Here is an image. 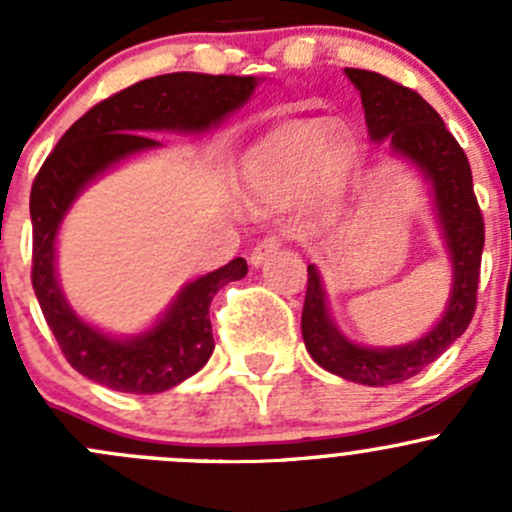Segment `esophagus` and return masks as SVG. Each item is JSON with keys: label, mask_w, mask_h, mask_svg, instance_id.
<instances>
[{"label": "esophagus", "mask_w": 512, "mask_h": 512, "mask_svg": "<svg viewBox=\"0 0 512 512\" xmlns=\"http://www.w3.org/2000/svg\"><path fill=\"white\" fill-rule=\"evenodd\" d=\"M277 250H280V237H265V240L257 242V245L252 247V252H250V265H252V267L265 265V262L270 260V257L275 255Z\"/></svg>", "instance_id": "1"}]
</instances>
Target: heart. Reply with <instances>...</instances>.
I'll return each mask as SVG.
<instances>
[{
    "instance_id": "heart-1",
    "label": "heart",
    "mask_w": 512,
    "mask_h": 512,
    "mask_svg": "<svg viewBox=\"0 0 512 512\" xmlns=\"http://www.w3.org/2000/svg\"><path fill=\"white\" fill-rule=\"evenodd\" d=\"M356 163L359 146L347 128H337L329 118L294 121L252 148L242 183L255 208L282 210L309 188L324 200L342 198Z\"/></svg>"
}]
</instances>
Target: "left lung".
Segmentation results:
<instances>
[{
    "label": "left lung",
    "mask_w": 512,
    "mask_h": 512,
    "mask_svg": "<svg viewBox=\"0 0 512 512\" xmlns=\"http://www.w3.org/2000/svg\"><path fill=\"white\" fill-rule=\"evenodd\" d=\"M364 106L371 141L389 143L396 158L414 165L428 183L433 215L451 260V294L438 322L423 337L399 347L356 344L334 322L317 265H309L302 309V339L322 369L364 386H389L411 379L446 352L471 324L483 255V215L473 195L466 153L446 123L416 91L364 69H344Z\"/></svg>",
    "instance_id": "left-lung-1"
}]
</instances>
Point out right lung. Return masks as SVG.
Returning a JSON list of instances; mask_svg holds the SVG:
<instances>
[{"instance_id":"obj_1","label":"right lung","mask_w":512,"mask_h":512,"mask_svg":"<svg viewBox=\"0 0 512 512\" xmlns=\"http://www.w3.org/2000/svg\"><path fill=\"white\" fill-rule=\"evenodd\" d=\"M262 79L195 71L138 81L96 103L61 136L32 185V285L66 361L96 384L123 394H160L190 379L215 349L210 302L227 282L247 275L235 257L220 270L185 282L148 329L128 337L108 334L74 312L56 272V242L64 218L101 175L163 143L148 133H205L250 101Z\"/></svg>"}]
</instances>
